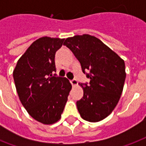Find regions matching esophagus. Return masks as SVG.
Returning <instances> with one entry per match:
<instances>
[{
    "mask_svg": "<svg viewBox=\"0 0 146 146\" xmlns=\"http://www.w3.org/2000/svg\"><path fill=\"white\" fill-rule=\"evenodd\" d=\"M70 82H71V84H72V86H76V85L78 84L77 80H76V79H73L72 80H70Z\"/></svg>",
    "mask_w": 146,
    "mask_h": 146,
    "instance_id": "esophagus-1",
    "label": "esophagus"
}]
</instances>
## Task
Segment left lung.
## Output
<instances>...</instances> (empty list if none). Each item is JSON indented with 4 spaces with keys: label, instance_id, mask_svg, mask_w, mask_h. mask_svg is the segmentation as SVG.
I'll use <instances>...</instances> for the list:
<instances>
[{
    "label": "left lung",
    "instance_id": "left-lung-1",
    "mask_svg": "<svg viewBox=\"0 0 146 146\" xmlns=\"http://www.w3.org/2000/svg\"><path fill=\"white\" fill-rule=\"evenodd\" d=\"M80 61L82 72L90 79L80 84L83 97L76 102L80 116L89 122L106 118L117 106L125 79L124 60L95 36L84 34L67 38L64 43Z\"/></svg>",
    "mask_w": 146,
    "mask_h": 146
}]
</instances>
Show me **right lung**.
<instances>
[{
  "label": "right lung",
  "mask_w": 146,
  "mask_h": 146,
  "mask_svg": "<svg viewBox=\"0 0 146 146\" xmlns=\"http://www.w3.org/2000/svg\"><path fill=\"white\" fill-rule=\"evenodd\" d=\"M64 38L42 37L33 42L17 61L13 75L17 94L29 114L44 124L60 119L72 86L56 72L55 53Z\"/></svg>",
  "instance_id": "obj_1"
}]
</instances>
